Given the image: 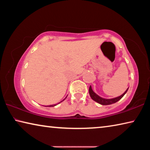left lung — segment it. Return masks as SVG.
<instances>
[{"label":"left lung","mask_w":150,"mask_h":150,"mask_svg":"<svg viewBox=\"0 0 150 150\" xmlns=\"http://www.w3.org/2000/svg\"><path fill=\"white\" fill-rule=\"evenodd\" d=\"M128 88L126 90L125 92H124L122 95H121L120 96H117V97L113 98H102L100 97V96H98L97 94H96L92 89V87L91 86L89 87V90H88V92H89V95L91 96V98L93 100H95V102L98 103V104H100L102 105H112V104H114L116 102H118V100H120L123 97L124 95L126 93L127 91H128Z\"/></svg>","instance_id":"8db88e82"}]
</instances>
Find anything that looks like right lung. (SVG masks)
<instances>
[{"mask_svg":"<svg viewBox=\"0 0 150 150\" xmlns=\"http://www.w3.org/2000/svg\"><path fill=\"white\" fill-rule=\"evenodd\" d=\"M67 96H66V97H65V98H64V99H63V100H64L65 99V98H67ZM63 100H62V101H63ZM62 101H61V102H60V103H62ZM60 103H57V104H54V105H48V106H47V107H52V106H56L57 105H58V104H59Z\"/></svg>","mask_w":150,"mask_h":150,"instance_id":"obj_1","label":"right lung"}]
</instances>
